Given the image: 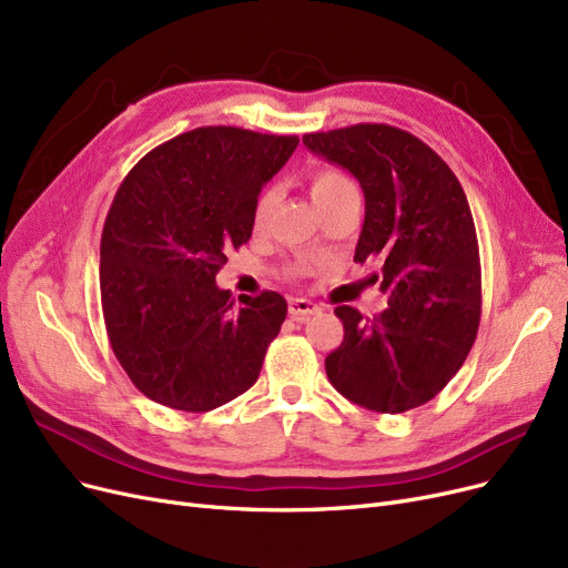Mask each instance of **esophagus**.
<instances>
[{
  "instance_id": "1",
  "label": "esophagus",
  "mask_w": 568,
  "mask_h": 568,
  "mask_svg": "<svg viewBox=\"0 0 568 568\" xmlns=\"http://www.w3.org/2000/svg\"><path fill=\"white\" fill-rule=\"evenodd\" d=\"M287 311H290V318H292V321L304 323V321H308V316H313V313H318L321 308H318L316 304H313V302H308V300L297 297V300H290Z\"/></svg>"
}]
</instances>
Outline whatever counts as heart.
I'll use <instances>...</instances> for the list:
<instances>
[{
    "label": "heart",
    "instance_id": "heart-1",
    "mask_svg": "<svg viewBox=\"0 0 568 568\" xmlns=\"http://www.w3.org/2000/svg\"><path fill=\"white\" fill-rule=\"evenodd\" d=\"M308 184H311V196H313V203H316L321 210L334 201H339L348 194H358V189H355L353 180L337 171V168H313L311 175H308ZM271 203H273V194L271 192H262L257 203H255V215H252V220H255V226H262L268 210H271Z\"/></svg>",
    "mask_w": 568,
    "mask_h": 568
}]
</instances>
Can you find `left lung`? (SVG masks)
<instances>
[{"instance_id": "1", "label": "left lung", "mask_w": 568, "mask_h": 568, "mask_svg": "<svg viewBox=\"0 0 568 568\" xmlns=\"http://www.w3.org/2000/svg\"><path fill=\"white\" fill-rule=\"evenodd\" d=\"M313 154L346 168L365 194L355 262L374 260L388 306L374 318L337 306L344 342L329 384L379 414L426 405L466 363L481 313V266L464 186L426 142L388 123L306 133Z\"/></svg>"}]
</instances>
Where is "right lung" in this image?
<instances>
[{"instance_id": "1", "label": "right lung", "mask_w": 568, "mask_h": 568, "mask_svg": "<svg viewBox=\"0 0 568 568\" xmlns=\"http://www.w3.org/2000/svg\"><path fill=\"white\" fill-rule=\"evenodd\" d=\"M297 135L203 125L159 144L123 178L100 241V300L116 361L150 400L210 412L257 382L287 302L215 285L252 236L262 186Z\"/></svg>"}]
</instances>
